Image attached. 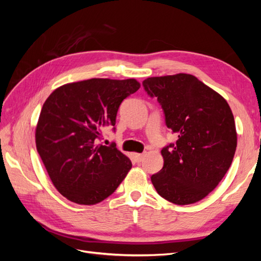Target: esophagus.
I'll return each mask as SVG.
<instances>
[{"label": "esophagus", "mask_w": 261, "mask_h": 261, "mask_svg": "<svg viewBox=\"0 0 261 261\" xmlns=\"http://www.w3.org/2000/svg\"><path fill=\"white\" fill-rule=\"evenodd\" d=\"M133 158L136 162H141L144 160V154L143 153H134Z\"/></svg>", "instance_id": "esophagus-1"}]
</instances>
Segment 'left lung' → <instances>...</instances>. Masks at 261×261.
<instances>
[{"instance_id": "8db88e82", "label": "left lung", "mask_w": 261, "mask_h": 261, "mask_svg": "<svg viewBox=\"0 0 261 261\" xmlns=\"http://www.w3.org/2000/svg\"><path fill=\"white\" fill-rule=\"evenodd\" d=\"M143 86L158 99L165 125L178 137L161 150L163 168L151 176L155 191L175 204L199 201L218 186L233 161L238 135L231 108L189 74L150 77Z\"/></svg>"}]
</instances>
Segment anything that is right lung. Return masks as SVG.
Returning <instances> with one entry per match:
<instances>
[{
	"mask_svg": "<svg viewBox=\"0 0 261 261\" xmlns=\"http://www.w3.org/2000/svg\"><path fill=\"white\" fill-rule=\"evenodd\" d=\"M136 80L91 78L66 84L45 100L36 128V146L53 185L80 204L112 195L132 168L115 145H98L113 126L122 101L136 92Z\"/></svg>",
	"mask_w": 261,
	"mask_h": 261,
	"instance_id": "1",
	"label": "right lung"
}]
</instances>
